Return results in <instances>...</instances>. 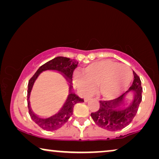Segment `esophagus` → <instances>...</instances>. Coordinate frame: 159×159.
<instances>
[{"label": "esophagus", "mask_w": 159, "mask_h": 159, "mask_svg": "<svg viewBox=\"0 0 159 159\" xmlns=\"http://www.w3.org/2000/svg\"><path fill=\"white\" fill-rule=\"evenodd\" d=\"M92 99H93L92 98H84V101L88 102L89 101H90V100H92Z\"/></svg>", "instance_id": "esophagus-1"}]
</instances>
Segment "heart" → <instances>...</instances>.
Listing matches in <instances>:
<instances>
[{
    "label": "heart",
    "instance_id": "obj_1",
    "mask_svg": "<svg viewBox=\"0 0 159 159\" xmlns=\"http://www.w3.org/2000/svg\"><path fill=\"white\" fill-rule=\"evenodd\" d=\"M133 77L127 65L110 59L95 61L82 69V75L76 73L74 82L84 93L92 92L98 84V92L106 98H113L129 86Z\"/></svg>",
    "mask_w": 159,
    "mask_h": 159
}]
</instances>
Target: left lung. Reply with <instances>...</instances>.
<instances>
[{"label":"left lung","mask_w":159,"mask_h":159,"mask_svg":"<svg viewBox=\"0 0 159 159\" xmlns=\"http://www.w3.org/2000/svg\"><path fill=\"white\" fill-rule=\"evenodd\" d=\"M133 75L134 80L129 90L118 98L100 101L98 111L91 114V117L98 127L109 131H118L129 125L134 118L142 101L143 88L140 77L134 71ZM128 95L132 96L129 103L125 101Z\"/></svg>","instance_id":"obj_1"}]
</instances>
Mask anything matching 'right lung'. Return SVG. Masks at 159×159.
<instances>
[{"label": "right lung", "mask_w": 159, "mask_h": 159, "mask_svg": "<svg viewBox=\"0 0 159 159\" xmlns=\"http://www.w3.org/2000/svg\"><path fill=\"white\" fill-rule=\"evenodd\" d=\"M78 63L79 62L75 59L58 56L42 65L37 70L33 77L29 80L27 90V105L29 108V114L32 120L42 129L47 131H53L59 129L68 121L69 119L71 116L74 107L76 104L84 102L83 98H81L72 92L73 86L71 85L72 75L75 69L78 66ZM46 70L56 71L61 73L65 78L69 82V94L62 107L57 113L51 117L44 118L34 114L30 105L29 98L34 82L41 73Z\"/></svg>", "instance_id": "add662e5"}]
</instances>
